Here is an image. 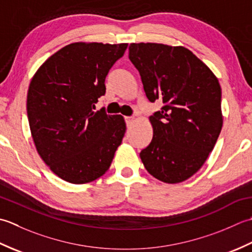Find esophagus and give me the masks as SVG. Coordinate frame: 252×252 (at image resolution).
<instances>
[{
  "label": "esophagus",
  "mask_w": 252,
  "mask_h": 252,
  "mask_svg": "<svg viewBox=\"0 0 252 252\" xmlns=\"http://www.w3.org/2000/svg\"><path fill=\"white\" fill-rule=\"evenodd\" d=\"M125 122H126V124H127V126H130L132 123H133V117H130V116H126L125 117Z\"/></svg>",
  "instance_id": "1"
}]
</instances>
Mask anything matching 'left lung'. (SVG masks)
Wrapping results in <instances>:
<instances>
[{"label": "left lung", "instance_id": "left-lung-1", "mask_svg": "<svg viewBox=\"0 0 252 252\" xmlns=\"http://www.w3.org/2000/svg\"><path fill=\"white\" fill-rule=\"evenodd\" d=\"M129 60L149 101L163 102L150 116L153 138L140 152L143 165L161 182L186 181L203 165L222 129L219 80L184 47L131 43Z\"/></svg>", "mask_w": 252, "mask_h": 252}]
</instances>
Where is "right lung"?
Masks as SVG:
<instances>
[{
	"label": "right lung",
	"mask_w": 252,
	"mask_h": 252,
	"mask_svg": "<svg viewBox=\"0 0 252 252\" xmlns=\"http://www.w3.org/2000/svg\"><path fill=\"white\" fill-rule=\"evenodd\" d=\"M127 43L66 45L34 74L27 116L37 151L55 175L71 184L94 181L109 169L125 135L122 115L94 112L105 78Z\"/></svg>",
	"instance_id": "obj_1"
}]
</instances>
